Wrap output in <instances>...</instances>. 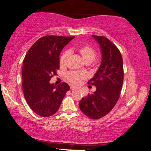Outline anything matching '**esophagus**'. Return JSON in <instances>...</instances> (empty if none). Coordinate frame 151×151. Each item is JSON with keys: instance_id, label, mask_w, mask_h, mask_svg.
I'll list each match as a JSON object with an SVG mask.
<instances>
[{"instance_id": "34e87169", "label": "esophagus", "mask_w": 151, "mask_h": 151, "mask_svg": "<svg viewBox=\"0 0 151 151\" xmlns=\"http://www.w3.org/2000/svg\"><path fill=\"white\" fill-rule=\"evenodd\" d=\"M76 88H77V87H76V86H73V85L70 86V90H76Z\"/></svg>"}]
</instances>
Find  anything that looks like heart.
Wrapping results in <instances>:
<instances>
[{"label": "heart", "instance_id": "heart-1", "mask_svg": "<svg viewBox=\"0 0 151 151\" xmlns=\"http://www.w3.org/2000/svg\"><path fill=\"white\" fill-rule=\"evenodd\" d=\"M77 51L85 63L90 64L96 58V51L90 46L85 45L80 46L78 48ZM69 55L70 52L68 51H65L63 53L60 58V65L61 66H65L68 61ZM66 78L71 83H74V84H78L82 79L85 78V74L80 72H70L66 74Z\"/></svg>", "mask_w": 151, "mask_h": 151}]
</instances>
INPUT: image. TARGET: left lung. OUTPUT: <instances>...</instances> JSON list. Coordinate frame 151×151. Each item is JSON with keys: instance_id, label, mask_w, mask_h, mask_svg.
I'll return each instance as SVG.
<instances>
[{"instance_id": "8db88e82", "label": "left lung", "mask_w": 151, "mask_h": 151, "mask_svg": "<svg viewBox=\"0 0 151 151\" xmlns=\"http://www.w3.org/2000/svg\"><path fill=\"white\" fill-rule=\"evenodd\" d=\"M99 45L101 65L88 83L96 91L79 102L80 110L92 119H99L109 113L119 99L123 85V65L118 48L105 37L92 35Z\"/></svg>"}]
</instances>
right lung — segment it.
<instances>
[{
  "label": "right lung",
  "instance_id": "1",
  "mask_svg": "<svg viewBox=\"0 0 151 151\" xmlns=\"http://www.w3.org/2000/svg\"><path fill=\"white\" fill-rule=\"evenodd\" d=\"M75 37L46 35L40 38L26 53L22 65V90L33 112L49 117L58 111L69 85H55L50 80L59 68V55Z\"/></svg>",
  "mask_w": 151,
  "mask_h": 151
}]
</instances>
